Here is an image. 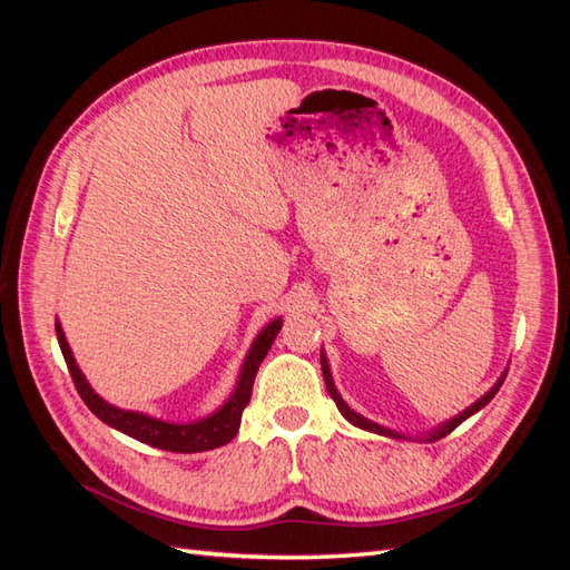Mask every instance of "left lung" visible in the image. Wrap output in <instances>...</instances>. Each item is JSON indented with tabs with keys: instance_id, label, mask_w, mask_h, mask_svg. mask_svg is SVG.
Listing matches in <instances>:
<instances>
[{
	"instance_id": "1",
	"label": "left lung",
	"mask_w": 570,
	"mask_h": 570,
	"mask_svg": "<svg viewBox=\"0 0 570 570\" xmlns=\"http://www.w3.org/2000/svg\"><path fill=\"white\" fill-rule=\"evenodd\" d=\"M321 367H323V380H325V390H328V394L333 396V402H335V406L341 409V414L353 423V426H357V429H365V431H372V433H380V435H390V439H406L404 433H396V431H392V429H384V426H380V423H374V421H370V419H365V416H360L357 411H353L350 409L345 402H343V396L337 394V390H335V384H333V377H331V367H328V360H325V353H321ZM504 377L507 374H502V377L498 380V384L492 386V390L485 394V396H480L475 404H470L463 414H458V416H453L451 421H445V423H441L439 429H433V431H429L426 433V441H439V439H443V435H448L451 431H455L460 423H463L465 419H470L472 414H475V411H480L482 406H488L490 402H492V396L500 392V386H502V382H504Z\"/></svg>"
}]
</instances>
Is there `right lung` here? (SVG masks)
Returning <instances> with one entry per match:
<instances>
[{"label": "right lung", "mask_w": 570, "mask_h": 570, "mask_svg": "<svg viewBox=\"0 0 570 570\" xmlns=\"http://www.w3.org/2000/svg\"><path fill=\"white\" fill-rule=\"evenodd\" d=\"M278 331H282V318H274L269 325H264V331L257 335V341L252 343L249 353L245 357V365H242L235 392L229 394L227 402L217 409L215 414L205 416L200 421H190V423H168L161 419L139 414V411L117 409L112 404H107L100 394H95L88 380H85V374L80 372L76 357L70 353L63 328H60V323H56L58 345H60V353L66 357L72 384H76L80 399L88 404L92 414L100 421H105L107 426L131 435V439H137L151 448H161V451H174V453L213 451V448H220L235 439L239 431L242 411H245V406L249 404L254 377H257L262 360L266 357V353H269Z\"/></svg>", "instance_id": "1"}]
</instances>
